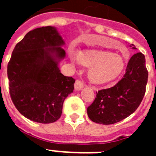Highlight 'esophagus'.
<instances>
[{"label":"esophagus","mask_w":156,"mask_h":156,"mask_svg":"<svg viewBox=\"0 0 156 156\" xmlns=\"http://www.w3.org/2000/svg\"><path fill=\"white\" fill-rule=\"evenodd\" d=\"M84 87V84H83V81L80 80H76L75 83V89L76 90H82L83 88Z\"/></svg>","instance_id":"34e87169"}]
</instances>
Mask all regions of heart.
Returning <instances> with one entry per match:
<instances>
[{
	"label": "heart",
	"instance_id": "b5f03b06",
	"mask_svg": "<svg viewBox=\"0 0 156 156\" xmlns=\"http://www.w3.org/2000/svg\"><path fill=\"white\" fill-rule=\"evenodd\" d=\"M73 58H74L73 56ZM77 62L88 71L89 80L95 85H103L119 76L126 66L125 58L105 49H87L78 52Z\"/></svg>",
	"mask_w": 156,
	"mask_h": 156
}]
</instances>
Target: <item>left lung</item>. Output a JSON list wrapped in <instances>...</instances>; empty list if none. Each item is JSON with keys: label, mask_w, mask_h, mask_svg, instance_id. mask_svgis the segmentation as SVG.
Wrapping results in <instances>:
<instances>
[{"label": "left lung", "mask_w": 156, "mask_h": 156, "mask_svg": "<svg viewBox=\"0 0 156 156\" xmlns=\"http://www.w3.org/2000/svg\"><path fill=\"white\" fill-rule=\"evenodd\" d=\"M133 49H136L132 44ZM148 72L145 57L134 54L128 62L126 73L115 86L98 90L94 101L87 108L91 121L104 125L114 124L131 115L144 96Z\"/></svg>", "instance_id": "8db88e82"}]
</instances>
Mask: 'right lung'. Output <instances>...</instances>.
<instances>
[{
    "label": "right lung",
    "instance_id": "1",
    "mask_svg": "<svg viewBox=\"0 0 156 156\" xmlns=\"http://www.w3.org/2000/svg\"><path fill=\"white\" fill-rule=\"evenodd\" d=\"M64 41L55 27L31 30L16 45L8 64L12 102L26 118L41 123L57 121L75 80L61 73Z\"/></svg>",
    "mask_w": 156,
    "mask_h": 156
}]
</instances>
